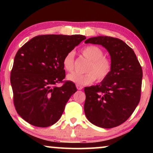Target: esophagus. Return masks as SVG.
<instances>
[{"label": "esophagus", "instance_id": "obj_1", "mask_svg": "<svg viewBox=\"0 0 153 153\" xmlns=\"http://www.w3.org/2000/svg\"><path fill=\"white\" fill-rule=\"evenodd\" d=\"M76 88L78 89V90H82V88H83V86L82 85H78V84H76Z\"/></svg>", "mask_w": 153, "mask_h": 153}]
</instances>
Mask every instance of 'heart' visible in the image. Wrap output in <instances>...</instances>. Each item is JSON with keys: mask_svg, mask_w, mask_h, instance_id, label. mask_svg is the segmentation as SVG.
Here are the masks:
<instances>
[{"mask_svg": "<svg viewBox=\"0 0 153 153\" xmlns=\"http://www.w3.org/2000/svg\"><path fill=\"white\" fill-rule=\"evenodd\" d=\"M83 55L90 60L85 69V74L73 72L68 74L67 79L78 85H88L97 79L102 81L109 75L112 63L109 58L104 56L102 50L96 46H88L82 49ZM62 65L68 72H72L74 67V52H68L64 56Z\"/></svg>", "mask_w": 153, "mask_h": 153, "instance_id": "b5f03b06", "label": "heart"}]
</instances>
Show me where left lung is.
Returning a JSON list of instances; mask_svg holds the SVG:
<instances>
[{"label": "left lung", "instance_id": "left-lung-1", "mask_svg": "<svg viewBox=\"0 0 153 153\" xmlns=\"http://www.w3.org/2000/svg\"><path fill=\"white\" fill-rule=\"evenodd\" d=\"M85 43L102 45L109 53L112 63L104 80L84 88L85 116L96 126L113 128L125 122L139 104L142 68L133 49L120 39L97 36Z\"/></svg>", "mask_w": 153, "mask_h": 153}]
</instances>
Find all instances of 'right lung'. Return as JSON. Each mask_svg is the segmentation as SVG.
Returning <instances> with one entry per match:
<instances>
[{
    "instance_id": "1",
    "label": "right lung",
    "mask_w": 153,
    "mask_h": 153,
    "mask_svg": "<svg viewBox=\"0 0 153 153\" xmlns=\"http://www.w3.org/2000/svg\"><path fill=\"white\" fill-rule=\"evenodd\" d=\"M86 37L81 35H45L33 37L19 49L10 82L18 114L30 125L47 127L61 117L76 85L66 81L64 56Z\"/></svg>"
}]
</instances>
